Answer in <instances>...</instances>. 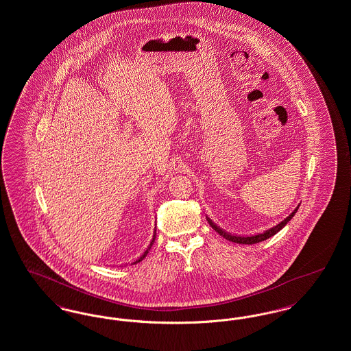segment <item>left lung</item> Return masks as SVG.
Here are the masks:
<instances>
[{"instance_id": "1", "label": "left lung", "mask_w": 351, "mask_h": 351, "mask_svg": "<svg viewBox=\"0 0 351 351\" xmlns=\"http://www.w3.org/2000/svg\"><path fill=\"white\" fill-rule=\"evenodd\" d=\"M299 206L300 205H298V208L295 209L286 219H283L280 223H278L277 226H274V227H271V228H269L267 231H264L263 234H257V235H251V237H240V235H232V234H228V232H226L225 230H222L221 227H218V226L215 225L213 221H211L210 218H208L206 217V219H208V222H209V225L221 235V237H223V238L227 239V240H230V241H234V243H239V244H256V243H260V241H263V240H267V239L270 238V237H273V235H276L280 230H282L285 226L287 225V222L293 218L295 215V213L298 211L299 209Z\"/></svg>"}]
</instances>
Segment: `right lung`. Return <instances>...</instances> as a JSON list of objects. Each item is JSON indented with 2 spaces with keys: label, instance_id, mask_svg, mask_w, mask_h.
Here are the masks:
<instances>
[{
  "label": "right lung",
  "instance_id": "right-lung-1",
  "mask_svg": "<svg viewBox=\"0 0 351 351\" xmlns=\"http://www.w3.org/2000/svg\"><path fill=\"white\" fill-rule=\"evenodd\" d=\"M155 237H156V225H155L154 235H153V240L150 241V244H149L147 250H146L145 252L142 253V254H141V257H138V258H137L136 261H133V264H137V263H140V261H142V260H143V258H145V257L147 256V253H149V251L152 250V247H153V244H154ZM133 264H132V265H133Z\"/></svg>",
  "mask_w": 351,
  "mask_h": 351
}]
</instances>
